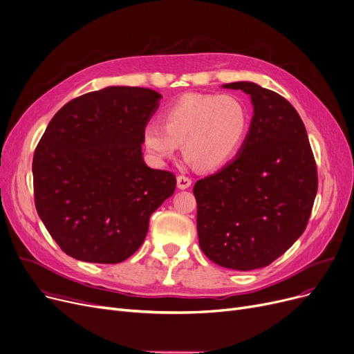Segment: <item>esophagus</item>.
<instances>
[{
  "instance_id": "1",
  "label": "esophagus",
  "mask_w": 354,
  "mask_h": 354,
  "mask_svg": "<svg viewBox=\"0 0 354 354\" xmlns=\"http://www.w3.org/2000/svg\"><path fill=\"white\" fill-rule=\"evenodd\" d=\"M176 182H178V188H179V189H187V188H189V187L192 185L191 178L183 176V175H179V176L176 178Z\"/></svg>"
}]
</instances>
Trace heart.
Returning <instances> with one entry per match:
<instances>
[{"label":"heart","instance_id":"obj_1","mask_svg":"<svg viewBox=\"0 0 354 354\" xmlns=\"http://www.w3.org/2000/svg\"><path fill=\"white\" fill-rule=\"evenodd\" d=\"M163 121H149L142 142L153 163L176 156L182 145L189 163L217 171L232 160L249 129L244 102L230 94H185L163 110Z\"/></svg>","mask_w":354,"mask_h":354}]
</instances>
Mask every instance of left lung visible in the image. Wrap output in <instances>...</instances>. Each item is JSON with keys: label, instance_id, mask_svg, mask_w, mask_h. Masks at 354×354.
<instances>
[{"label": "left lung", "instance_id": "left-lung-1", "mask_svg": "<svg viewBox=\"0 0 354 354\" xmlns=\"http://www.w3.org/2000/svg\"><path fill=\"white\" fill-rule=\"evenodd\" d=\"M241 89L253 104L248 137L217 174L194 187L199 248L223 268L270 265L304 233L318 188L304 122L288 100L253 82Z\"/></svg>", "mask_w": 354, "mask_h": 354}]
</instances>
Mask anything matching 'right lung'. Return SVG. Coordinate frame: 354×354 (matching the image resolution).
<instances>
[{
    "instance_id": "1",
    "label": "right lung",
    "mask_w": 354,
    "mask_h": 354,
    "mask_svg": "<svg viewBox=\"0 0 354 354\" xmlns=\"http://www.w3.org/2000/svg\"><path fill=\"white\" fill-rule=\"evenodd\" d=\"M159 92L109 86L65 104L35 150L33 187L40 220L68 256L120 263L139 250L149 218L172 196V172L150 169L142 130Z\"/></svg>"
}]
</instances>
